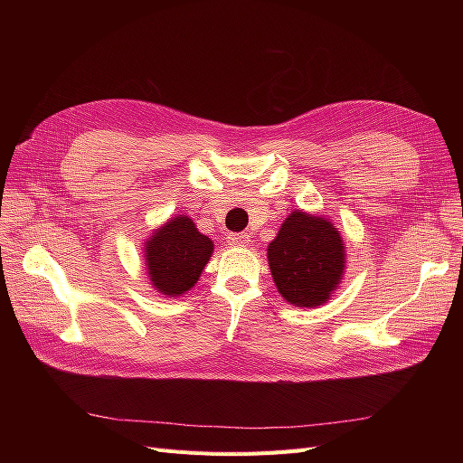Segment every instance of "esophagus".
Segmentation results:
<instances>
[{"label": "esophagus", "instance_id": "obj_1", "mask_svg": "<svg viewBox=\"0 0 463 463\" xmlns=\"http://www.w3.org/2000/svg\"><path fill=\"white\" fill-rule=\"evenodd\" d=\"M249 233H245V232H240V233H230L228 235V243L230 245H233V247H243V245H247L249 243Z\"/></svg>", "mask_w": 463, "mask_h": 463}]
</instances>
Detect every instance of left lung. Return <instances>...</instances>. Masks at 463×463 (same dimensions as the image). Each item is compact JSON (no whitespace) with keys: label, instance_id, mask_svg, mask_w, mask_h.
Instances as JSON below:
<instances>
[{"label":"left lung","instance_id":"8db88e82","mask_svg":"<svg viewBox=\"0 0 463 463\" xmlns=\"http://www.w3.org/2000/svg\"><path fill=\"white\" fill-rule=\"evenodd\" d=\"M269 264L286 301L298 307L322 305L342 279V237L325 218L293 213L269 245Z\"/></svg>","mask_w":463,"mask_h":463}]
</instances>
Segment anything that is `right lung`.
<instances>
[{
  "instance_id": "obj_1",
  "label": "right lung",
  "mask_w": 463,
  "mask_h": 463,
  "mask_svg": "<svg viewBox=\"0 0 463 463\" xmlns=\"http://www.w3.org/2000/svg\"><path fill=\"white\" fill-rule=\"evenodd\" d=\"M213 249L210 237L194 228L191 218L175 216L146 243L150 282L164 296H181L197 284Z\"/></svg>"
}]
</instances>
